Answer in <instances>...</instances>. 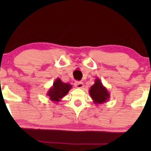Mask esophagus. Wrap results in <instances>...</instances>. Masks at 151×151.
Here are the masks:
<instances>
[{
    "instance_id": "obj_1",
    "label": "esophagus",
    "mask_w": 151,
    "mask_h": 151,
    "mask_svg": "<svg viewBox=\"0 0 151 151\" xmlns=\"http://www.w3.org/2000/svg\"><path fill=\"white\" fill-rule=\"evenodd\" d=\"M74 86L77 88H82L84 86V84L81 81H75L74 82Z\"/></svg>"
}]
</instances>
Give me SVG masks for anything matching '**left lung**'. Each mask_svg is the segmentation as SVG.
Segmentation results:
<instances>
[{
	"instance_id": "left-lung-1",
	"label": "left lung",
	"mask_w": 151,
	"mask_h": 151,
	"mask_svg": "<svg viewBox=\"0 0 151 151\" xmlns=\"http://www.w3.org/2000/svg\"><path fill=\"white\" fill-rule=\"evenodd\" d=\"M89 93L95 104H101L108 101L110 93L99 79H96L93 85L89 89Z\"/></svg>"
}]
</instances>
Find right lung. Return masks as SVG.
<instances>
[{
    "label": "right lung",
    "mask_w": 151,
    "mask_h": 151,
    "mask_svg": "<svg viewBox=\"0 0 151 151\" xmlns=\"http://www.w3.org/2000/svg\"><path fill=\"white\" fill-rule=\"evenodd\" d=\"M72 87V86L70 83H65L60 78H57L54 81L53 85L48 90L47 95L52 101L57 103L68 93Z\"/></svg>",
    "instance_id": "obj_1"
}]
</instances>
